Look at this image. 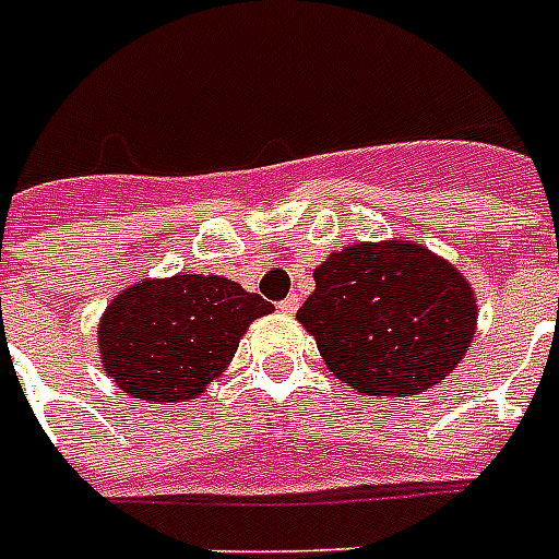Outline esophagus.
<instances>
[{
    "mask_svg": "<svg viewBox=\"0 0 559 559\" xmlns=\"http://www.w3.org/2000/svg\"><path fill=\"white\" fill-rule=\"evenodd\" d=\"M298 305H301V298H298V296H287V298H284V301H278V310L284 316H293L298 310Z\"/></svg>",
    "mask_w": 559,
    "mask_h": 559,
    "instance_id": "34e87169",
    "label": "esophagus"
}]
</instances>
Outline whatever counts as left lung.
Instances as JSON below:
<instances>
[{"label":"left lung","instance_id":"8db88e82","mask_svg":"<svg viewBox=\"0 0 559 559\" xmlns=\"http://www.w3.org/2000/svg\"><path fill=\"white\" fill-rule=\"evenodd\" d=\"M298 310L336 380L359 394L408 397L447 380L476 333L473 287L415 240L354 243L313 272Z\"/></svg>","mask_w":559,"mask_h":559}]
</instances>
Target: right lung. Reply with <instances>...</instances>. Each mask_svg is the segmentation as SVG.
Listing matches in <instances>:
<instances>
[{
    "instance_id": "1",
    "label": "right lung",
    "mask_w": 559,
    "mask_h": 559,
    "mask_svg": "<svg viewBox=\"0 0 559 559\" xmlns=\"http://www.w3.org/2000/svg\"><path fill=\"white\" fill-rule=\"evenodd\" d=\"M272 310L258 293L219 275L144 278L100 316V362L130 397L193 400L226 371L249 324Z\"/></svg>"
}]
</instances>
